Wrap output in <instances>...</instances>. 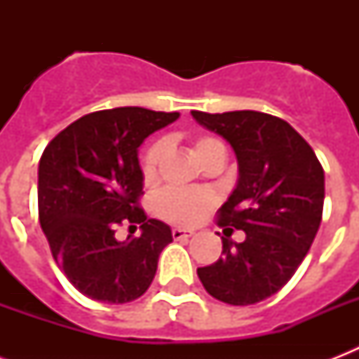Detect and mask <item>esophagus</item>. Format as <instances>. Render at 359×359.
<instances>
[{"instance_id": "obj_1", "label": "esophagus", "mask_w": 359, "mask_h": 359, "mask_svg": "<svg viewBox=\"0 0 359 359\" xmlns=\"http://www.w3.org/2000/svg\"><path fill=\"white\" fill-rule=\"evenodd\" d=\"M171 235H173L175 240H188L190 236H194V231H186V229H179V227H175L171 231Z\"/></svg>"}]
</instances>
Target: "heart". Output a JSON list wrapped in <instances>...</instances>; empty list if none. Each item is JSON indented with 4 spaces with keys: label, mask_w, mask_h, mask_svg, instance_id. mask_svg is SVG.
I'll return each mask as SVG.
<instances>
[{
    "label": "heart",
    "mask_w": 359,
    "mask_h": 359,
    "mask_svg": "<svg viewBox=\"0 0 359 359\" xmlns=\"http://www.w3.org/2000/svg\"><path fill=\"white\" fill-rule=\"evenodd\" d=\"M191 151L201 163H207L214 156H225V145L218 137L212 135H199L191 143ZM168 154V143L158 141L147 151L141 173L145 182H154L162 165L163 158ZM216 196L210 190H191V188H168L156 197L154 208L160 218L169 224L190 225L199 224L203 216L214 207Z\"/></svg>",
    "instance_id": "1"
}]
</instances>
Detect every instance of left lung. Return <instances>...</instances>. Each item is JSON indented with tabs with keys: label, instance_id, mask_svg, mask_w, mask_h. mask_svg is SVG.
Returning <instances> with one entry per match:
<instances>
[{
	"label": "left lung",
	"instance_id": "left-lung-1",
	"mask_svg": "<svg viewBox=\"0 0 359 359\" xmlns=\"http://www.w3.org/2000/svg\"><path fill=\"white\" fill-rule=\"evenodd\" d=\"M191 117L235 151L238 182L219 208L218 225L245 233L240 244L222 236V257L197 268V276L216 300L251 306L276 294L311 248L323 219L324 169L279 117L251 109Z\"/></svg>",
	"mask_w": 359,
	"mask_h": 359
}]
</instances>
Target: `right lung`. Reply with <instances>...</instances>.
Instances as JSON below:
<instances>
[{
  "label": "right lung",
  "mask_w": 359,
  "mask_h": 359,
  "mask_svg": "<svg viewBox=\"0 0 359 359\" xmlns=\"http://www.w3.org/2000/svg\"><path fill=\"white\" fill-rule=\"evenodd\" d=\"M179 119V114L115 108L83 115L59 132L39 162V219L52 255L81 294L126 304L151 287L158 257L173 235L168 224L149 219L137 149L145 137ZM142 235L114 238L122 222Z\"/></svg>",
  "instance_id": "1"
}]
</instances>
